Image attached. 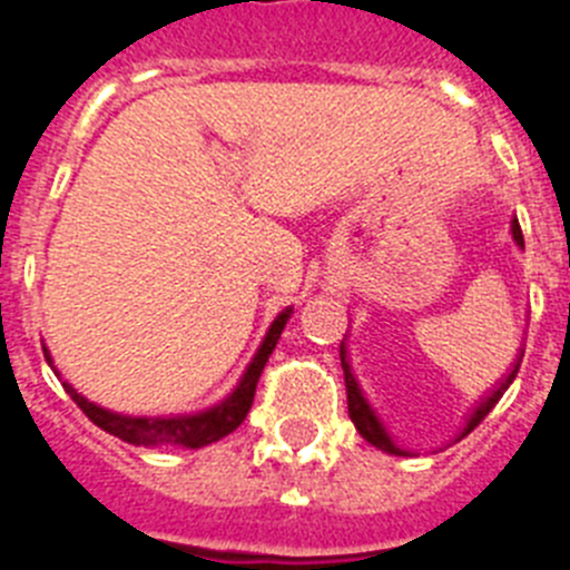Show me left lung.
<instances>
[{"label":"left lung","instance_id":"left-lung-1","mask_svg":"<svg viewBox=\"0 0 570 570\" xmlns=\"http://www.w3.org/2000/svg\"><path fill=\"white\" fill-rule=\"evenodd\" d=\"M511 235H513V240H517V246H524V237H522V229H519L517 217H513V224H511ZM519 361H522V353H519V358H517V364H513L511 373L504 375L502 384H499V387L493 390V393L488 395V399H482V402H479V407L473 410V413H470V419H468V424H464L462 435H468L470 430H473L479 422H482L484 415H488L493 407H497V402H499V399H502L504 390L511 387V381L517 379ZM341 370H344L346 404H350V419H353L355 430H358V433L364 435V439H367L370 444H373V448L384 450V453H390V456H410V450L399 448V444L393 442V435L387 433V428L381 424V419H379V415H375V410L370 407V402H367V399H364V393H361L358 381H355L353 370H350V361H346L344 344H341ZM462 435H459V439H462Z\"/></svg>","mask_w":570,"mask_h":570}]
</instances>
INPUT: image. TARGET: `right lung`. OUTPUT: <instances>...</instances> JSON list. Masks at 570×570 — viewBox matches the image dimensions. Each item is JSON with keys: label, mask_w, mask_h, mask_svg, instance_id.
<instances>
[{"label": "right lung", "mask_w": 570, "mask_h": 570, "mask_svg": "<svg viewBox=\"0 0 570 570\" xmlns=\"http://www.w3.org/2000/svg\"><path fill=\"white\" fill-rule=\"evenodd\" d=\"M292 315V306H286L284 313L278 318L272 321L269 333L266 338L261 341L257 346L255 358L249 361V367H246L244 379L226 395L224 402L215 404V407L203 410V413L195 415H122V413H111V410L100 407V404L88 402L86 395H79L71 384H62L68 390L77 407L91 419L94 424L106 433L117 435L122 442L128 444H142V448H160V444H177V448H206V444L217 442V439H224L229 435L232 430L240 428V422L246 419L252 407V399H255V387L257 379L264 373V364L269 361L272 350L278 344L281 333H284L286 321ZM46 358L51 361L46 350Z\"/></svg>", "instance_id": "1"}]
</instances>
